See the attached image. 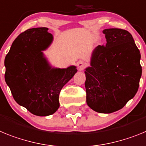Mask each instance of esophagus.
<instances>
[{
    "label": "esophagus",
    "instance_id": "34e87169",
    "mask_svg": "<svg viewBox=\"0 0 146 146\" xmlns=\"http://www.w3.org/2000/svg\"><path fill=\"white\" fill-rule=\"evenodd\" d=\"M77 66H78V68L79 70H82L83 69H84V68L86 67V63L84 62V61H78L77 62Z\"/></svg>",
    "mask_w": 146,
    "mask_h": 146
}]
</instances>
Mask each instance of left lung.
<instances>
[{
  "mask_svg": "<svg viewBox=\"0 0 146 146\" xmlns=\"http://www.w3.org/2000/svg\"><path fill=\"white\" fill-rule=\"evenodd\" d=\"M106 45H98L85 69L87 104L100 113L122 109L138 90L140 52L129 31L104 29Z\"/></svg>",
  "mask_w": 146,
  "mask_h": 146,
  "instance_id": "left-lung-1",
  "label": "left lung"
}]
</instances>
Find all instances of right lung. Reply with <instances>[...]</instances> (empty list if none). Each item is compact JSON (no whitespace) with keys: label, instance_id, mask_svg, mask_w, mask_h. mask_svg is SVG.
Listing matches in <instances>:
<instances>
[{"label":"right lung","instance_id":"obj_1","mask_svg":"<svg viewBox=\"0 0 146 146\" xmlns=\"http://www.w3.org/2000/svg\"><path fill=\"white\" fill-rule=\"evenodd\" d=\"M48 30L33 28L21 33L4 61L5 81L14 99L37 116L52 115L59 109L61 90L77 72L76 66L60 69L48 64L42 53L53 41Z\"/></svg>","mask_w":146,"mask_h":146}]
</instances>
